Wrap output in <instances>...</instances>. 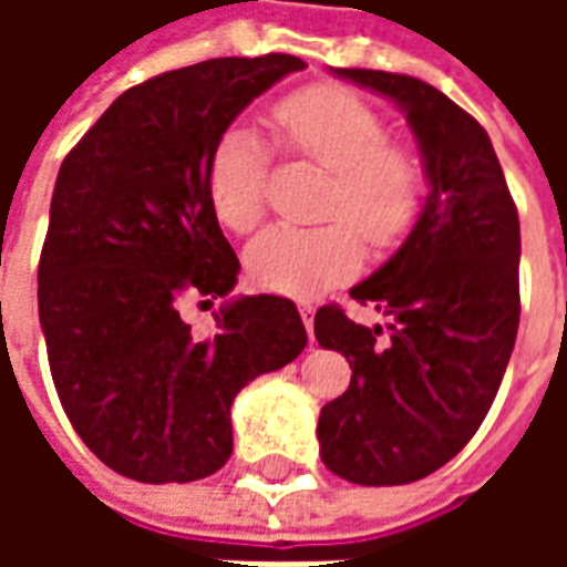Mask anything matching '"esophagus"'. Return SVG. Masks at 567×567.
<instances>
[{"label": "esophagus", "instance_id": "obj_1", "mask_svg": "<svg viewBox=\"0 0 567 567\" xmlns=\"http://www.w3.org/2000/svg\"><path fill=\"white\" fill-rule=\"evenodd\" d=\"M300 319H303L309 337H312V321H316V309L309 307V303H303V307H300Z\"/></svg>", "mask_w": 567, "mask_h": 567}]
</instances>
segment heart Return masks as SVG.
I'll return each instance as SVG.
<instances>
[{
	"instance_id": "b5f03b06",
	"label": "heart",
	"mask_w": 567,
	"mask_h": 567,
	"mask_svg": "<svg viewBox=\"0 0 567 567\" xmlns=\"http://www.w3.org/2000/svg\"><path fill=\"white\" fill-rule=\"evenodd\" d=\"M272 124L288 151L331 173L324 227L276 224L248 246V276L276 295L316 297L355 276L370 246L389 248L413 227L422 203V163L404 142L389 140L385 117L358 93L312 84L272 105ZM270 151L255 130L227 127L206 163L215 218L248 234L264 215Z\"/></svg>"
}]
</instances>
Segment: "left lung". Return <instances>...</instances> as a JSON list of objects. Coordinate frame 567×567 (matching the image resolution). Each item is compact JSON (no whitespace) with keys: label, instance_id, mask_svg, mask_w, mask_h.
Returning a JSON list of instances; mask_svg holds the SVG:
<instances>
[{"label":"left lung","instance_id":"1","mask_svg":"<svg viewBox=\"0 0 567 567\" xmlns=\"http://www.w3.org/2000/svg\"><path fill=\"white\" fill-rule=\"evenodd\" d=\"M406 112L431 194L413 234L349 295L392 316L389 337L328 303L316 340L352 382L321 406V462L358 486H404L464 450L498 394L519 328V215L476 117L425 81L337 69Z\"/></svg>","mask_w":567,"mask_h":567}]
</instances>
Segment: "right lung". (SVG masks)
Returning a JSON list of instances; mask_svg holds the SVG:
<instances>
[{
  "label": "right lung",
  "mask_w": 567,
  "mask_h": 567,
  "mask_svg": "<svg viewBox=\"0 0 567 567\" xmlns=\"http://www.w3.org/2000/svg\"><path fill=\"white\" fill-rule=\"evenodd\" d=\"M307 63L218 56L117 96L56 175L39 321L60 404L87 450L140 483H190L234 452L243 385L291 364L307 328L288 297H239L197 337L178 309L236 285L239 258L206 194L215 142Z\"/></svg>",
  "instance_id": "obj_1"
}]
</instances>
